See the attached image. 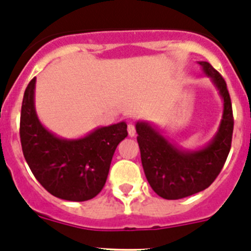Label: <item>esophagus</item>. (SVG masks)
Listing matches in <instances>:
<instances>
[{
    "mask_svg": "<svg viewBox=\"0 0 251 251\" xmlns=\"http://www.w3.org/2000/svg\"><path fill=\"white\" fill-rule=\"evenodd\" d=\"M127 132H128V136L130 137H135L136 135V127L133 124H128L127 125Z\"/></svg>",
    "mask_w": 251,
    "mask_h": 251,
    "instance_id": "obj_1",
    "label": "esophagus"
}]
</instances>
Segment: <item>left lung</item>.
I'll use <instances>...</instances> for the list:
<instances>
[{
	"instance_id": "obj_1",
	"label": "left lung",
	"mask_w": 251,
	"mask_h": 251,
	"mask_svg": "<svg viewBox=\"0 0 251 251\" xmlns=\"http://www.w3.org/2000/svg\"><path fill=\"white\" fill-rule=\"evenodd\" d=\"M224 100L219 130L201 149L188 151L173 144L158 127L137 121V142L144 174L153 191L169 201L182 199L206 189L215 181L228 156L233 133V111L226 81L207 62H198Z\"/></svg>"
}]
</instances>
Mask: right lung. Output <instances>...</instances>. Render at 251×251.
Listing matches in <instances>:
<instances>
[{
  "label": "right lung",
  "mask_w": 251,
  "mask_h": 251,
  "mask_svg": "<svg viewBox=\"0 0 251 251\" xmlns=\"http://www.w3.org/2000/svg\"><path fill=\"white\" fill-rule=\"evenodd\" d=\"M32 78L24 92L20 142L24 158L41 186L57 198L85 201L95 198L107 181L116 147L127 136L125 121L98 127L76 140L55 136L39 120Z\"/></svg>",
  "instance_id": "add662e5"
}]
</instances>
